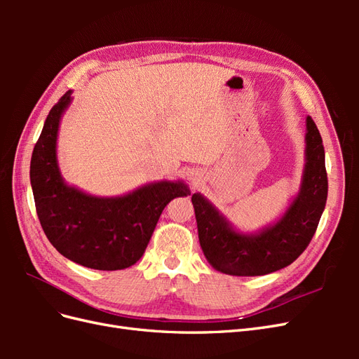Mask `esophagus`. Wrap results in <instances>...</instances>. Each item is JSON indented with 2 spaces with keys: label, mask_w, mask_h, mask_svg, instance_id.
<instances>
[{
  "label": "esophagus",
  "mask_w": 359,
  "mask_h": 359,
  "mask_svg": "<svg viewBox=\"0 0 359 359\" xmlns=\"http://www.w3.org/2000/svg\"><path fill=\"white\" fill-rule=\"evenodd\" d=\"M191 181H193V184H198L201 180H199L198 177H193V178H191Z\"/></svg>",
  "instance_id": "esophagus-1"
}]
</instances>
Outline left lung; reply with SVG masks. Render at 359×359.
<instances>
[{
	"mask_svg": "<svg viewBox=\"0 0 359 359\" xmlns=\"http://www.w3.org/2000/svg\"><path fill=\"white\" fill-rule=\"evenodd\" d=\"M306 126L301 187L273 224L255 233L241 232L203 194L191 196L202 252L220 273L238 277L274 273L290 265L310 244L327 203L328 178L319 130L310 116Z\"/></svg>",
	"mask_w": 359,
	"mask_h": 359,
	"instance_id": "left-lung-1",
	"label": "left lung"
}]
</instances>
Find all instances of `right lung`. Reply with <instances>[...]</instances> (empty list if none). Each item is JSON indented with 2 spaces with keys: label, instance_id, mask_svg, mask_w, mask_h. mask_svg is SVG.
I'll use <instances>...</instances> for the list:
<instances>
[{
  "label": "right lung",
  "instance_id": "add662e5",
  "mask_svg": "<svg viewBox=\"0 0 359 359\" xmlns=\"http://www.w3.org/2000/svg\"><path fill=\"white\" fill-rule=\"evenodd\" d=\"M72 90L52 107L32 151L29 180L48 240L73 262L100 271L124 269L142 257L165 206L189 196L184 181H156L123 196H93L64 181L57 139Z\"/></svg>",
  "mask_w": 359,
  "mask_h": 359
}]
</instances>
